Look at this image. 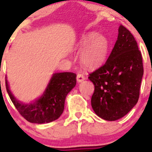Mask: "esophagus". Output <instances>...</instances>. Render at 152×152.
Returning <instances> with one entry per match:
<instances>
[{"instance_id": "esophagus-1", "label": "esophagus", "mask_w": 152, "mask_h": 152, "mask_svg": "<svg viewBox=\"0 0 152 152\" xmlns=\"http://www.w3.org/2000/svg\"><path fill=\"white\" fill-rule=\"evenodd\" d=\"M85 79V76H84L83 74H82V73H79V74L77 75V76H76V80H77L78 82H83Z\"/></svg>"}]
</instances>
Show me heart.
Returning a JSON list of instances; mask_svg holds the SVG:
<instances>
[{"mask_svg": "<svg viewBox=\"0 0 152 152\" xmlns=\"http://www.w3.org/2000/svg\"><path fill=\"white\" fill-rule=\"evenodd\" d=\"M79 60L84 66L96 69L104 65L109 53V42L104 36L90 32L79 41Z\"/></svg>", "mask_w": 152, "mask_h": 152, "instance_id": "b5f03b06", "label": "heart"}]
</instances>
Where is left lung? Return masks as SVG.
<instances>
[{"label":"left lung","mask_w":152,"mask_h":152,"mask_svg":"<svg viewBox=\"0 0 152 152\" xmlns=\"http://www.w3.org/2000/svg\"><path fill=\"white\" fill-rule=\"evenodd\" d=\"M143 75L142 55L131 32L124 26L104 65L89 74L94 93L91 105L106 121L121 118L135 106Z\"/></svg>","instance_id":"8db88e82"}]
</instances>
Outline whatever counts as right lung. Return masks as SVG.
<instances>
[{
    "instance_id": "obj_1",
    "label": "right lung",
    "mask_w": 152,
    "mask_h": 152,
    "mask_svg": "<svg viewBox=\"0 0 152 152\" xmlns=\"http://www.w3.org/2000/svg\"><path fill=\"white\" fill-rule=\"evenodd\" d=\"M76 77L75 73L70 72L54 73L42 96L30 104H23L15 99L7 79L6 88L15 108L26 120L34 124L50 123L63 113L65 98L76 86Z\"/></svg>"
}]
</instances>
